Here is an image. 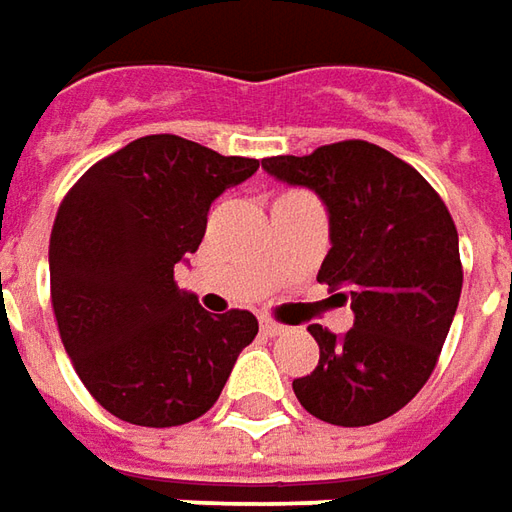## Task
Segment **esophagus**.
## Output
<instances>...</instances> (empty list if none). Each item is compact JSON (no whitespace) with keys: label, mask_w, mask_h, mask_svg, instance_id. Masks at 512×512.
Here are the masks:
<instances>
[{"label":"esophagus","mask_w":512,"mask_h":512,"mask_svg":"<svg viewBox=\"0 0 512 512\" xmlns=\"http://www.w3.org/2000/svg\"><path fill=\"white\" fill-rule=\"evenodd\" d=\"M285 325H280V322H271V319H263V322H260V333H263V336H283L285 333Z\"/></svg>","instance_id":"obj_1"}]
</instances>
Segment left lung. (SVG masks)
I'll list each match as a JSON object with an SVG mask.
<instances>
[{
  "mask_svg": "<svg viewBox=\"0 0 512 512\" xmlns=\"http://www.w3.org/2000/svg\"><path fill=\"white\" fill-rule=\"evenodd\" d=\"M263 170L328 207L330 252L316 280L356 314L344 336L308 328L319 364L294 381L297 401L333 426L395 415L429 381L460 305L451 212L412 165L364 139L271 156Z\"/></svg>",
  "mask_w": 512,
  "mask_h": 512,
  "instance_id": "1",
  "label": "left lung"
}]
</instances>
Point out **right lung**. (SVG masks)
<instances>
[{"instance_id": "1", "label": "right lung", "mask_w": 512, "mask_h": 512, "mask_svg": "<svg viewBox=\"0 0 512 512\" xmlns=\"http://www.w3.org/2000/svg\"><path fill=\"white\" fill-rule=\"evenodd\" d=\"M257 168V159L151 134L100 159L61 201L52 311L83 387L114 417L151 429L196 420L257 336L249 311L207 314L173 280L204 238L212 201Z\"/></svg>"}]
</instances>
